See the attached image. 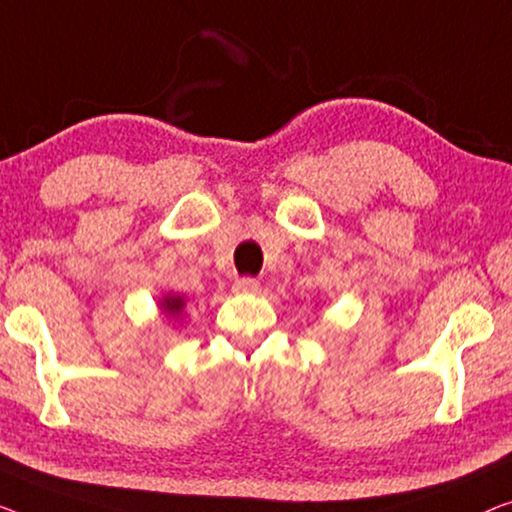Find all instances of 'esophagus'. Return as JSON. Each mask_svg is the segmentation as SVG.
<instances>
[{"label":"esophagus","instance_id":"1","mask_svg":"<svg viewBox=\"0 0 512 512\" xmlns=\"http://www.w3.org/2000/svg\"><path fill=\"white\" fill-rule=\"evenodd\" d=\"M259 289V280L255 278H239L234 282V292L239 294H255Z\"/></svg>","mask_w":512,"mask_h":512}]
</instances>
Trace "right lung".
<instances>
[{
    "mask_svg": "<svg viewBox=\"0 0 512 512\" xmlns=\"http://www.w3.org/2000/svg\"><path fill=\"white\" fill-rule=\"evenodd\" d=\"M183 296H177V294H167L163 296V301H160V308H163V312H167V315H174L177 317L179 312L183 310Z\"/></svg>",
    "mask_w": 512,
    "mask_h": 512,
    "instance_id": "1",
    "label": "right lung"
}]
</instances>
